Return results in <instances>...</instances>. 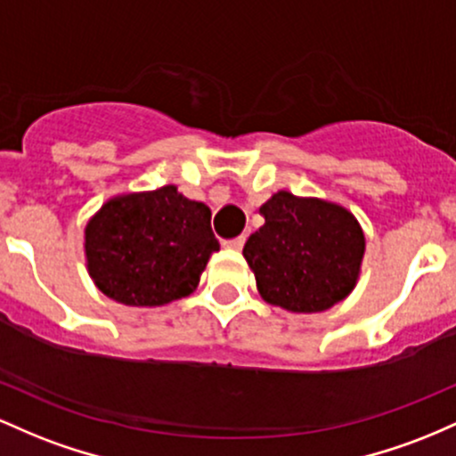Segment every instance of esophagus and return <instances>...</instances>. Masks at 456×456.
<instances>
[{"instance_id": "34e87169", "label": "esophagus", "mask_w": 456, "mask_h": 456, "mask_svg": "<svg viewBox=\"0 0 456 456\" xmlns=\"http://www.w3.org/2000/svg\"><path fill=\"white\" fill-rule=\"evenodd\" d=\"M243 243H245L243 234H241V237H237V239H230V241H224V245H226V248H230V249H241Z\"/></svg>"}]
</instances>
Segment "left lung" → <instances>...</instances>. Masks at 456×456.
Here are the masks:
<instances>
[{
    "instance_id": "8db88e82",
    "label": "left lung",
    "mask_w": 456,
    "mask_h": 456,
    "mask_svg": "<svg viewBox=\"0 0 456 456\" xmlns=\"http://www.w3.org/2000/svg\"><path fill=\"white\" fill-rule=\"evenodd\" d=\"M260 226L243 248L258 293L289 312H323L355 289L364 232L345 207L278 191L260 207Z\"/></svg>"
}]
</instances>
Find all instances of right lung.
<instances>
[{
  "label": "right lung",
  "mask_w": 456,
  "mask_h": 456,
  "mask_svg": "<svg viewBox=\"0 0 456 456\" xmlns=\"http://www.w3.org/2000/svg\"><path fill=\"white\" fill-rule=\"evenodd\" d=\"M96 289L125 305H163L191 295L219 243L211 208L174 185L107 200L86 226Z\"/></svg>",
  "instance_id": "right-lung-1"
}]
</instances>
